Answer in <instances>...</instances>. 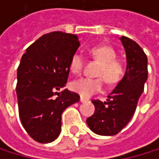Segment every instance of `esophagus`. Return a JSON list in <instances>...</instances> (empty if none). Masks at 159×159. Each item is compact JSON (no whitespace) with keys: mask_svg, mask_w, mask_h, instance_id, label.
Listing matches in <instances>:
<instances>
[{"mask_svg":"<svg viewBox=\"0 0 159 159\" xmlns=\"http://www.w3.org/2000/svg\"><path fill=\"white\" fill-rule=\"evenodd\" d=\"M80 101L81 103H84V102H86V101H87V99H86V98H84V97H80Z\"/></svg>","mask_w":159,"mask_h":159,"instance_id":"1","label":"esophagus"}]
</instances>
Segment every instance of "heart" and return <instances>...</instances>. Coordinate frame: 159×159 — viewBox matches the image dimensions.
I'll use <instances>...</instances> for the list:
<instances>
[{
    "mask_svg": "<svg viewBox=\"0 0 159 159\" xmlns=\"http://www.w3.org/2000/svg\"><path fill=\"white\" fill-rule=\"evenodd\" d=\"M91 57L100 62L96 75L105 79L109 84H116L124 74V64L120 59L116 58V51L109 45L94 46L89 51ZM84 67V57L80 53L75 52L70 60V70L73 74H80ZM102 78H81L74 80L71 89L81 97H90L95 93L101 92L104 87Z\"/></svg>",
    "mask_w": 159,
    "mask_h": 159,
    "instance_id": "b5f03b06",
    "label": "heart"
}]
</instances>
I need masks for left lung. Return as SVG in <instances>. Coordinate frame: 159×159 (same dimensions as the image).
<instances>
[{"label":"left lung","mask_w":159,"mask_h":159,"mask_svg":"<svg viewBox=\"0 0 159 159\" xmlns=\"http://www.w3.org/2000/svg\"><path fill=\"white\" fill-rule=\"evenodd\" d=\"M120 41L127 61L124 77L108 95L107 102L92 100L95 111L86 120L89 128L102 136L116 135L127 125L148 79V58L142 48L127 37L122 36Z\"/></svg>","instance_id":"1"}]
</instances>
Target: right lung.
<instances>
[{"instance_id":"add662e5","label":"right lung","mask_w":159,"mask_h":159,"mask_svg":"<svg viewBox=\"0 0 159 159\" xmlns=\"http://www.w3.org/2000/svg\"><path fill=\"white\" fill-rule=\"evenodd\" d=\"M80 46L77 35L51 32L32 43L17 69L16 94L24 129L39 143H50L61 132V115L80 101L65 89L70 60Z\"/></svg>"}]
</instances>
